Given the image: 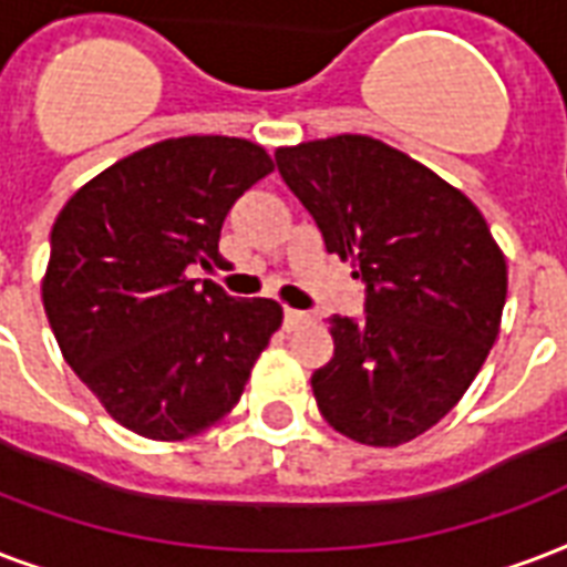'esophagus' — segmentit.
Returning <instances> with one entry per match:
<instances>
[{"mask_svg": "<svg viewBox=\"0 0 567 567\" xmlns=\"http://www.w3.org/2000/svg\"><path fill=\"white\" fill-rule=\"evenodd\" d=\"M301 322H307L305 310H292V307L284 310V328H298Z\"/></svg>", "mask_w": 567, "mask_h": 567, "instance_id": "esophagus-1", "label": "esophagus"}]
</instances>
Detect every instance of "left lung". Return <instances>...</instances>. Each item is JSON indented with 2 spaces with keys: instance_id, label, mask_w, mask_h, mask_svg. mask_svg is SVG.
I'll return each instance as SVG.
<instances>
[{
  "instance_id": "obj_1",
  "label": "left lung",
  "mask_w": 567,
  "mask_h": 567,
  "mask_svg": "<svg viewBox=\"0 0 567 567\" xmlns=\"http://www.w3.org/2000/svg\"><path fill=\"white\" fill-rule=\"evenodd\" d=\"M328 254L367 284L363 316H331L313 372L322 416L367 446L429 432L471 388L499 333L506 257L471 197L370 135L275 153Z\"/></svg>"
}]
</instances>
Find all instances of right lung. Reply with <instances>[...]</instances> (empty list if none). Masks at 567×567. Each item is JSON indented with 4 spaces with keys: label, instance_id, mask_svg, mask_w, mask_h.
<instances>
[{
    "label": "right lung",
    "instance_id": "1",
    "mask_svg": "<svg viewBox=\"0 0 567 567\" xmlns=\"http://www.w3.org/2000/svg\"><path fill=\"white\" fill-rule=\"evenodd\" d=\"M271 168L245 138H168L96 174L52 224L43 310L70 370L130 432H206L280 328L278 301L186 278L218 260L230 206Z\"/></svg>",
    "mask_w": 567,
    "mask_h": 567
}]
</instances>
